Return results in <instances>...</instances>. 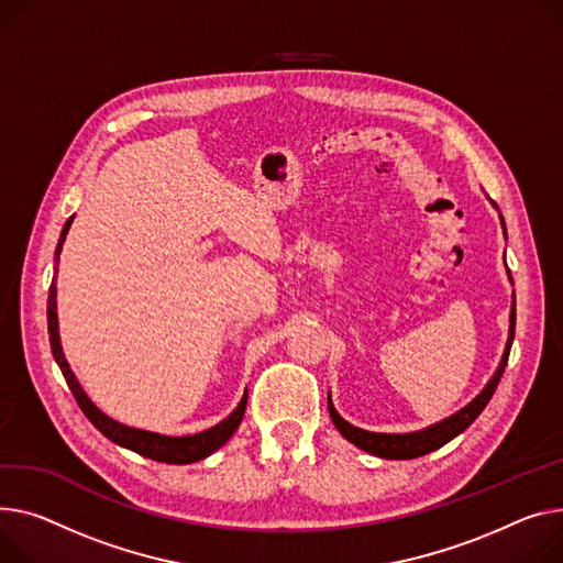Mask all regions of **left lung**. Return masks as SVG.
<instances>
[{
	"instance_id": "1",
	"label": "left lung",
	"mask_w": 563,
	"mask_h": 563,
	"mask_svg": "<svg viewBox=\"0 0 563 563\" xmlns=\"http://www.w3.org/2000/svg\"><path fill=\"white\" fill-rule=\"evenodd\" d=\"M494 208L498 210L496 203H494ZM500 223H503V229H505L503 214H500ZM505 238H507V231H505ZM509 283H511V274H509ZM514 332H516V296H511L509 336H507V344H505V353L500 357V364L496 366V373L489 378V383L484 385V389L468 405H464L460 411H455V415L445 417V419H441V421H437V423H432V426H428L423 430H417V432H402V434H396V432H368V430L355 428L353 423H349L346 419H342L340 415H336V409H334L332 398H330V391H328V411H330V419H332L334 428L340 430V434L344 439H349L353 445L362 448V451H366L371 455L383 457V460H415V457H421V455H428V453L437 451V448H441L443 443H448L451 439H455L457 434H462L482 415V409L486 407V402L492 400V396H494V391H496V387H498V383L503 378V373H505L507 360H509Z\"/></svg>"
}]
</instances>
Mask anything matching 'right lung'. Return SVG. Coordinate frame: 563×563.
<instances>
[{
    "label": "right lung",
    "instance_id": "add662e5",
    "mask_svg": "<svg viewBox=\"0 0 563 563\" xmlns=\"http://www.w3.org/2000/svg\"><path fill=\"white\" fill-rule=\"evenodd\" d=\"M71 221H74V214L65 221V227L60 231V240H58V246H56V253H54V265H56L54 272H58L60 251H63V244H65V238H67V231L71 227ZM47 328H49L52 353H54L56 364L63 371V378H65L67 387L71 389L74 398H77L79 407L84 409V415L90 419V423L103 437H108L112 443H118L122 448H129V451L142 455V457L154 460V462L192 464V462L206 460L208 455L219 451V448L227 443L233 437V432L240 428L242 417H244V411H246V398H249L246 391H244L240 405L231 411L227 419L219 421L217 426H212V428H208L203 432L185 434V437H167V434H161V432H148V430L131 428V426H124V423H120L115 419H110L108 415H103V411L88 398V394L84 391L81 383L77 380V376H74V371L69 368V362L65 360V353H63V346H60V332H58V312H56V276H54L52 287H49Z\"/></svg>",
    "mask_w": 563,
    "mask_h": 563
}]
</instances>
